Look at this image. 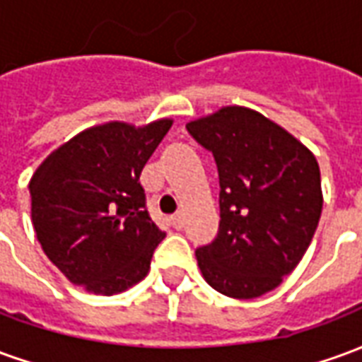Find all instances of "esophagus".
I'll return each instance as SVG.
<instances>
[{"mask_svg": "<svg viewBox=\"0 0 362 362\" xmlns=\"http://www.w3.org/2000/svg\"><path fill=\"white\" fill-rule=\"evenodd\" d=\"M170 223H173V227L176 228V230H180V228L184 227V215H182V213H176L173 219H170Z\"/></svg>", "mask_w": 362, "mask_h": 362, "instance_id": "1", "label": "esophagus"}]
</instances>
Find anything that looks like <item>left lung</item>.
Instances as JSON below:
<instances>
[{
	"label": "left lung",
	"mask_w": 362,
	"mask_h": 362,
	"mask_svg": "<svg viewBox=\"0 0 362 362\" xmlns=\"http://www.w3.org/2000/svg\"><path fill=\"white\" fill-rule=\"evenodd\" d=\"M219 170V233L196 250L215 291L256 298L273 291L310 246L322 213L316 157L303 143L243 106L186 124Z\"/></svg>",
	"instance_id": "1"
}]
</instances>
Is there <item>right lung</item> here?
Instances as JSON below:
<instances>
[{
  "label": "right lung",
  "instance_id": "obj_1",
  "mask_svg": "<svg viewBox=\"0 0 362 362\" xmlns=\"http://www.w3.org/2000/svg\"><path fill=\"white\" fill-rule=\"evenodd\" d=\"M173 119L108 122L77 134L30 178L38 243L74 285L116 295L147 275L165 230L153 223L139 174Z\"/></svg>",
  "mask_w": 362,
  "mask_h": 362
}]
</instances>
